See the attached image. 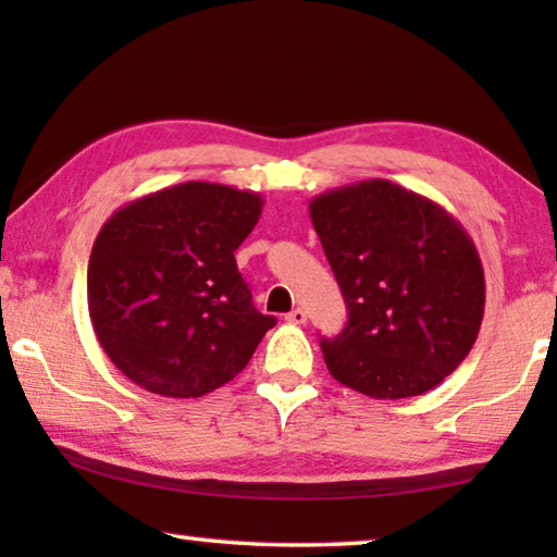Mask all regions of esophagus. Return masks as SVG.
Masks as SVG:
<instances>
[{
  "label": "esophagus",
  "mask_w": 557,
  "mask_h": 557,
  "mask_svg": "<svg viewBox=\"0 0 557 557\" xmlns=\"http://www.w3.org/2000/svg\"><path fill=\"white\" fill-rule=\"evenodd\" d=\"M285 322H289V324H307V312H305V309H292V312L285 317Z\"/></svg>",
  "instance_id": "1"
}]
</instances>
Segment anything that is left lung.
<instances>
[{"label": "left lung", "mask_w": 557, "mask_h": 557, "mask_svg": "<svg viewBox=\"0 0 557 557\" xmlns=\"http://www.w3.org/2000/svg\"><path fill=\"white\" fill-rule=\"evenodd\" d=\"M314 231L348 309L322 338L334 379L375 400L435 388L465 361L484 317V268L455 215L385 178L319 194Z\"/></svg>", "instance_id": "1"}]
</instances>
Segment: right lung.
<instances>
[{
	"label": "right lung",
	"instance_id": "1",
	"mask_svg": "<svg viewBox=\"0 0 557 557\" xmlns=\"http://www.w3.org/2000/svg\"><path fill=\"white\" fill-rule=\"evenodd\" d=\"M262 213L256 191L186 182L122 206L88 262V312L110 361L164 398L235 379L277 319L260 314L233 252Z\"/></svg>",
	"mask_w": 557,
	"mask_h": 557
}]
</instances>
